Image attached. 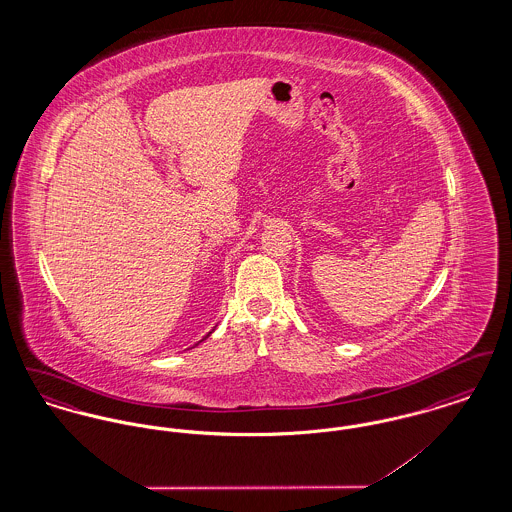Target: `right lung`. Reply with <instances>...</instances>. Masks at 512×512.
<instances>
[{
  "mask_svg": "<svg viewBox=\"0 0 512 512\" xmlns=\"http://www.w3.org/2000/svg\"><path fill=\"white\" fill-rule=\"evenodd\" d=\"M213 330H215V328H213ZM213 330H211V332H209V334H207V336H205V338H203V340H207V338H209V336H211V334H213ZM201 340V341H203Z\"/></svg>",
  "mask_w": 512,
  "mask_h": 512,
  "instance_id": "right-lung-1",
  "label": "right lung"
}]
</instances>
